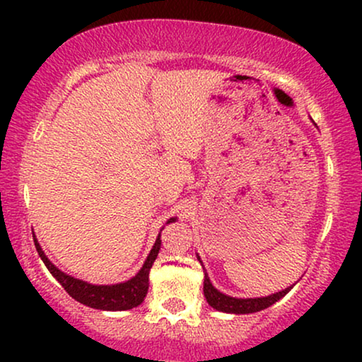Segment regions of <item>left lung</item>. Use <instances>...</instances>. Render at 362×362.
Here are the masks:
<instances>
[{
	"mask_svg": "<svg viewBox=\"0 0 362 362\" xmlns=\"http://www.w3.org/2000/svg\"><path fill=\"white\" fill-rule=\"evenodd\" d=\"M199 259V257H197ZM201 262V260H199ZM204 296L212 308L224 311V313H235V315H245V313H255V311L269 308L270 305H274L275 301H279L281 296H285L290 288H285L279 291V293H274L270 296H264V298H232V296H227L221 293L219 290H216L212 286L209 276L204 272Z\"/></svg>",
	"mask_w": 362,
	"mask_h": 362,
	"instance_id": "8db88e82",
	"label": "left lung"
}]
</instances>
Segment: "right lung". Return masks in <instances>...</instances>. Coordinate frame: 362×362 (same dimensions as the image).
<instances>
[{
	"mask_svg": "<svg viewBox=\"0 0 362 362\" xmlns=\"http://www.w3.org/2000/svg\"><path fill=\"white\" fill-rule=\"evenodd\" d=\"M175 219H170L171 222ZM34 237V245H36V250L44 265L47 267V270L51 272L59 284L64 286V290L67 291L69 295L72 296L74 300H77L78 303L90 306V308L95 310H105V311H122V310H132L135 308L145 300L148 293V275H150V269L153 262L156 260L158 252H160L161 247V235H158V239L153 245V249L148 255L145 265L141 267V270L133 276L132 280L125 281V284H117V285H90L87 281L77 280L74 276L64 274L57 269V267L52 265V262L44 255L41 245L37 244L36 235Z\"/></svg>",
	"mask_w": 362,
	"mask_h": 362,
	"instance_id": "1",
	"label": "right lung"
}]
</instances>
